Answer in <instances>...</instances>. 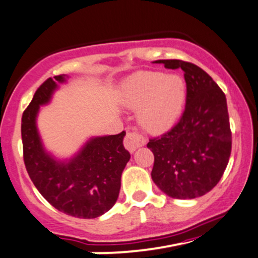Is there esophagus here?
Wrapping results in <instances>:
<instances>
[{"mask_svg": "<svg viewBox=\"0 0 258 258\" xmlns=\"http://www.w3.org/2000/svg\"><path fill=\"white\" fill-rule=\"evenodd\" d=\"M147 143V139H145L141 133L136 131H130L126 133L125 139H123V145L130 153H133V151L137 150L138 148L143 147V145Z\"/></svg>", "mask_w": 258, "mask_h": 258, "instance_id": "34e87169", "label": "esophagus"}]
</instances>
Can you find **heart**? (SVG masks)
I'll list each match as a JSON object with an SVG mask.
<instances>
[{
  "label": "heart",
  "instance_id": "b5f03b06",
  "mask_svg": "<svg viewBox=\"0 0 258 258\" xmlns=\"http://www.w3.org/2000/svg\"><path fill=\"white\" fill-rule=\"evenodd\" d=\"M185 99V83L175 74L139 72L126 80L121 101L138 109L141 125L149 132L159 133L174 122Z\"/></svg>",
  "mask_w": 258,
  "mask_h": 258
}]
</instances>
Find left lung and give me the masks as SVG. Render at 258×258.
Masks as SVG:
<instances>
[{
  "label": "left lung",
  "mask_w": 258,
  "mask_h": 258,
  "mask_svg": "<svg viewBox=\"0 0 258 258\" xmlns=\"http://www.w3.org/2000/svg\"><path fill=\"white\" fill-rule=\"evenodd\" d=\"M168 70L181 68L186 105L169 131L151 138V178L169 197L191 200L213 190L223 175L232 150L227 101L201 67L181 60H157Z\"/></svg>",
  "instance_id": "1"
}]
</instances>
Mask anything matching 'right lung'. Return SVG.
<instances>
[{
  "label": "right lung",
  "instance_id": "right-lung-1",
  "mask_svg": "<svg viewBox=\"0 0 258 258\" xmlns=\"http://www.w3.org/2000/svg\"><path fill=\"white\" fill-rule=\"evenodd\" d=\"M64 74L48 78L37 89L21 117L24 163L39 194L67 215L95 219L107 213L119 197L121 174L128 162L125 131L91 139L70 162H57L45 154L36 127L39 105L49 102Z\"/></svg>",
  "mask_w": 258,
  "mask_h": 258
}]
</instances>
